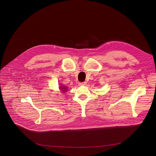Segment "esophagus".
Instances as JSON below:
<instances>
[{
    "instance_id": "esophagus-1",
    "label": "esophagus",
    "mask_w": 156,
    "mask_h": 156,
    "mask_svg": "<svg viewBox=\"0 0 156 156\" xmlns=\"http://www.w3.org/2000/svg\"><path fill=\"white\" fill-rule=\"evenodd\" d=\"M79 86H85L86 84V82H81V83H78Z\"/></svg>"
}]
</instances>
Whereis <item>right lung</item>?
Masks as SVG:
<instances>
[{
	"label": "right lung",
	"mask_w": 156,
	"mask_h": 156,
	"mask_svg": "<svg viewBox=\"0 0 156 156\" xmlns=\"http://www.w3.org/2000/svg\"><path fill=\"white\" fill-rule=\"evenodd\" d=\"M59 89L61 90V91H62V92H66V90H67V88H66V87L62 86H60V87H59Z\"/></svg>",
	"instance_id": "add662e5"
}]
</instances>
